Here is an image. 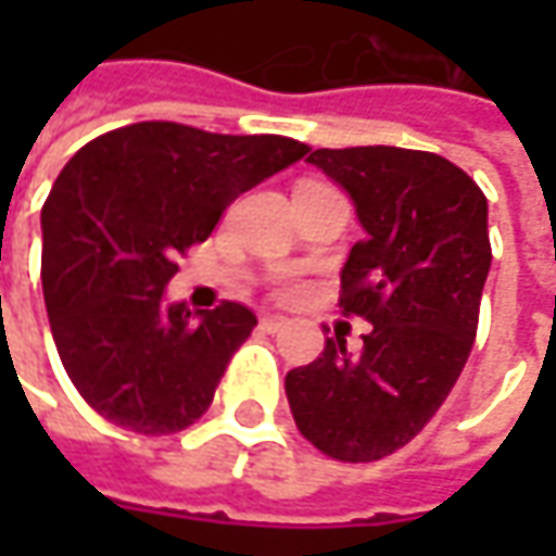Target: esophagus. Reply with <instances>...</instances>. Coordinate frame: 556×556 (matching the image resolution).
I'll return each instance as SVG.
<instances>
[{
	"label": "esophagus",
	"mask_w": 556,
	"mask_h": 556,
	"mask_svg": "<svg viewBox=\"0 0 556 556\" xmlns=\"http://www.w3.org/2000/svg\"><path fill=\"white\" fill-rule=\"evenodd\" d=\"M260 325H263V331L278 333L288 328V318H285V315H263V321H260Z\"/></svg>",
	"instance_id": "obj_1"
}]
</instances>
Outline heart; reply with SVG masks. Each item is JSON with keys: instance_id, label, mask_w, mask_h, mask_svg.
Instances as JSON below:
<instances>
[{"instance_id": "1", "label": "heart", "mask_w": 556, "mask_h": 556, "mask_svg": "<svg viewBox=\"0 0 556 556\" xmlns=\"http://www.w3.org/2000/svg\"><path fill=\"white\" fill-rule=\"evenodd\" d=\"M281 290H285V293H293V290H296V288H293V285H285V288H281Z\"/></svg>"}]
</instances>
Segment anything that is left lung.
<instances>
[{"label": "left lung", "mask_w": 556, "mask_h": 556, "mask_svg": "<svg viewBox=\"0 0 556 556\" xmlns=\"http://www.w3.org/2000/svg\"><path fill=\"white\" fill-rule=\"evenodd\" d=\"M306 161L355 203L365 238L340 271V309L374 331L285 377L300 433L328 458L380 460L437 415L473 350L492 266L489 203L460 166L390 144L318 148Z\"/></svg>", "instance_id": "obj_1"}]
</instances>
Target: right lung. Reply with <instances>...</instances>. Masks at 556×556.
I'll use <instances>...</instances> for the list:
<instances>
[{
	"label": "right lung",
	"mask_w": 556,
	"mask_h": 556,
	"mask_svg": "<svg viewBox=\"0 0 556 556\" xmlns=\"http://www.w3.org/2000/svg\"><path fill=\"white\" fill-rule=\"evenodd\" d=\"M309 154L285 136H219L148 119L104 132L42 206V296L79 395L123 430L166 437L210 408L256 315L163 303L176 260L225 206Z\"/></svg>",
	"instance_id": "right-lung-1"
}]
</instances>
